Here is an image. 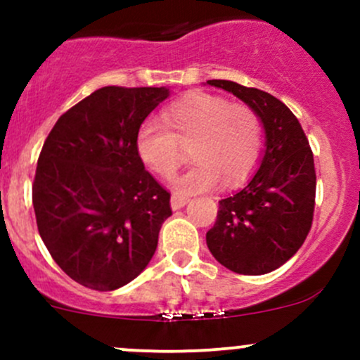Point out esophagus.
Returning <instances> with one entry per match:
<instances>
[{
  "mask_svg": "<svg viewBox=\"0 0 360 360\" xmlns=\"http://www.w3.org/2000/svg\"><path fill=\"white\" fill-rule=\"evenodd\" d=\"M188 200H190V198H188L186 195L172 193V198H170V205H172L174 210H177V209H181V207L186 205Z\"/></svg>",
  "mask_w": 360,
  "mask_h": 360,
  "instance_id": "1",
  "label": "esophagus"
}]
</instances>
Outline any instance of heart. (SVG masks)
I'll return each mask as SVG.
<instances>
[{
    "mask_svg": "<svg viewBox=\"0 0 360 360\" xmlns=\"http://www.w3.org/2000/svg\"><path fill=\"white\" fill-rule=\"evenodd\" d=\"M163 123L146 122L137 130V155L151 172L170 177L191 146L193 165L176 181L181 193L210 190L223 179L237 184L256 169L263 150V123L244 103L195 92L174 103Z\"/></svg>",
    "mask_w": 360,
    "mask_h": 360,
    "instance_id": "1",
    "label": "heart"
}]
</instances>
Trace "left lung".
Returning <instances> with one entry per match:
<instances>
[{"mask_svg":"<svg viewBox=\"0 0 360 360\" xmlns=\"http://www.w3.org/2000/svg\"><path fill=\"white\" fill-rule=\"evenodd\" d=\"M207 85L244 101L259 115L266 134L259 170L240 191L219 200L207 248L235 274H268L291 259L311 228L314 153L297 118L277 97L228 79H209Z\"/></svg>","mask_w":360,"mask_h":360,"instance_id":"obj_1","label":"left lung"}]
</instances>
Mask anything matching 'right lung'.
Wrapping results in <instances>:
<instances>
[{"label":"right lung","instance_id":"obj_1","mask_svg":"<svg viewBox=\"0 0 360 360\" xmlns=\"http://www.w3.org/2000/svg\"><path fill=\"white\" fill-rule=\"evenodd\" d=\"M167 97L163 86H103L64 112L43 144L32 183L39 237L85 288L129 284L157 250L170 193L144 169L136 137Z\"/></svg>","mask_w":360,"mask_h":360}]
</instances>
